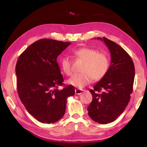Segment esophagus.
<instances>
[{"label": "esophagus", "mask_w": 147, "mask_h": 147, "mask_svg": "<svg viewBox=\"0 0 147 147\" xmlns=\"http://www.w3.org/2000/svg\"><path fill=\"white\" fill-rule=\"evenodd\" d=\"M83 92V90H82V89H79V88L75 89V94H76V95H80V94H82Z\"/></svg>", "instance_id": "34e87169"}]
</instances>
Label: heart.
Returning a JSON list of instances; mask_svg holds the SVG:
<instances>
[{"label": "heart", "instance_id": "heart-1", "mask_svg": "<svg viewBox=\"0 0 147 147\" xmlns=\"http://www.w3.org/2000/svg\"><path fill=\"white\" fill-rule=\"evenodd\" d=\"M74 57L85 62L81 71L67 80L69 85L77 88H83L92 82L102 80L107 75L111 65L109 56L104 52H99L97 49L90 47H81L73 51ZM62 71L66 75L72 74V62L67 56H64L61 60Z\"/></svg>", "mask_w": 147, "mask_h": 147}]
</instances>
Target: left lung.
I'll list each match as a JSON object with an SVG mask.
<instances>
[{
  "mask_svg": "<svg viewBox=\"0 0 147 147\" xmlns=\"http://www.w3.org/2000/svg\"><path fill=\"white\" fill-rule=\"evenodd\" d=\"M108 47L111 63L108 73L90 92L93 100L87 109L89 116L99 124L114 121L130 100L135 79V65L129 55L116 43L97 38Z\"/></svg>",
  "mask_w": 147,
  "mask_h": 147,
  "instance_id": "obj_1",
  "label": "left lung"
}]
</instances>
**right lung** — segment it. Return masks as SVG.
I'll use <instances>...</instances> for the list:
<instances>
[{
  "label": "right lung",
  "instance_id": "1",
  "mask_svg": "<svg viewBox=\"0 0 147 147\" xmlns=\"http://www.w3.org/2000/svg\"><path fill=\"white\" fill-rule=\"evenodd\" d=\"M71 44L43 38L20 55L16 65L17 90L27 111L42 123H54L63 116L67 98L74 95L72 85H64L57 58Z\"/></svg>",
  "mask_w": 147,
  "mask_h": 147
}]
</instances>
